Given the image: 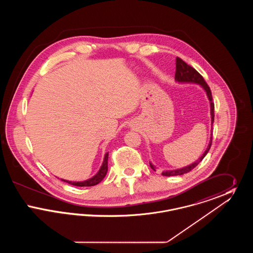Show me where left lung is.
Segmentation results:
<instances>
[{"mask_svg":"<svg viewBox=\"0 0 253 253\" xmlns=\"http://www.w3.org/2000/svg\"><path fill=\"white\" fill-rule=\"evenodd\" d=\"M175 65H176V70H175V81L179 84H199L203 89H204L207 96L210 100V106H211V130H212V124L214 121V103L212 102V96H211V89L209 87V85L206 84L203 77L197 72L194 68L192 66L188 65L184 60H181L180 58H176L175 60ZM212 142V132L211 133V138H210V142L209 145L204 152V154L202 155V157L198 160H196L195 162H193L192 164L183 167V168L176 169H166L162 171V175L164 176H174V175H181L184 173H187L189 171H191L193 169L195 168L204 158L207 154L209 153L211 146ZM150 166L155 171L157 170V167L150 162Z\"/></svg>","mask_w":253,"mask_h":253,"instance_id":"8db88e82","label":"left lung"}]
</instances>
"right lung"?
<instances>
[{"mask_svg":"<svg viewBox=\"0 0 253 253\" xmlns=\"http://www.w3.org/2000/svg\"><path fill=\"white\" fill-rule=\"evenodd\" d=\"M108 156L109 153H106L105 156H104V158H103V162H102L100 168L98 169V171L91 178L84 181H69L65 180V179H60V180L66 182V183L73 185V186H77V187L95 186V185L102 181V179L105 177L107 171H108Z\"/></svg>","mask_w":253,"mask_h":253,"instance_id":"obj_1","label":"right lung"}]
</instances>
